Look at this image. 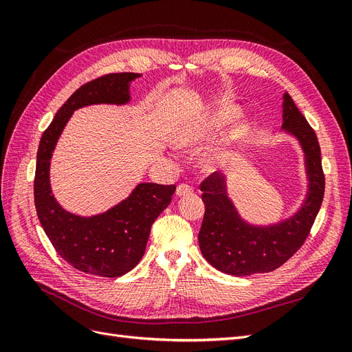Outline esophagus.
<instances>
[{"mask_svg": "<svg viewBox=\"0 0 352 352\" xmlns=\"http://www.w3.org/2000/svg\"><path fill=\"white\" fill-rule=\"evenodd\" d=\"M190 194H192V188H190L189 185L180 184V185L176 188V195H177V197H185V195H190Z\"/></svg>", "mask_w": 352, "mask_h": 352, "instance_id": "esophagus-1", "label": "esophagus"}]
</instances>
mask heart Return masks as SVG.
<instances>
[{
    "label": "heart",
    "instance_id": "b5f03b06",
    "mask_svg": "<svg viewBox=\"0 0 352 352\" xmlns=\"http://www.w3.org/2000/svg\"><path fill=\"white\" fill-rule=\"evenodd\" d=\"M239 114V109L233 104L219 105L208 114L190 116L176 123L172 131V142L184 150H195L212 140L223 127ZM245 129L241 123L233 124L223 145L211 146L198 154V166L207 173L219 170L226 162V145L238 144L243 138Z\"/></svg>",
    "mask_w": 352,
    "mask_h": 352
}]
</instances>
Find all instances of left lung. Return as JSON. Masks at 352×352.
I'll list each match as a JSON object with an SVG mask.
<instances>
[{
	"label": "left lung",
	"instance_id": "left-lung-1",
	"mask_svg": "<svg viewBox=\"0 0 352 352\" xmlns=\"http://www.w3.org/2000/svg\"><path fill=\"white\" fill-rule=\"evenodd\" d=\"M282 131L294 136L304 153L307 194L292 216L270 225H252L242 219L230 199L226 176L212 173L201 185L206 212L198 233L199 250L223 273L250 276L280 267L300 250L322 207L324 175L320 145L287 92L283 94Z\"/></svg>",
	"mask_w": 352,
	"mask_h": 352
}]
</instances>
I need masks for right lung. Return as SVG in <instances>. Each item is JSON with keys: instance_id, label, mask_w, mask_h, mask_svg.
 <instances>
[{"instance_id": "1", "label": "right lung", "mask_w": 352, "mask_h": 352, "mask_svg": "<svg viewBox=\"0 0 352 352\" xmlns=\"http://www.w3.org/2000/svg\"><path fill=\"white\" fill-rule=\"evenodd\" d=\"M141 76L110 73L82 85L57 111L36 154L34 194L42 229L61 258L74 269L102 278H119L141 261L153 223L170 204L176 186L138 184L129 197L107 211L79 216L63 208L52 194L51 158L73 111L92 104H127L131 83Z\"/></svg>"}]
</instances>
